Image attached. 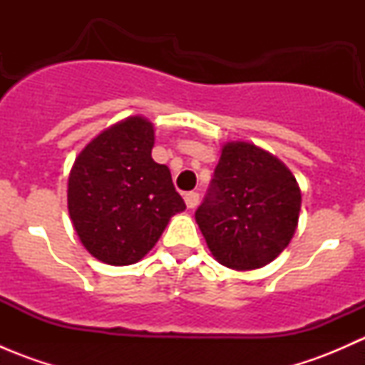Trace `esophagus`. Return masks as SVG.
<instances>
[{
  "label": "esophagus",
  "mask_w": 365,
  "mask_h": 365,
  "mask_svg": "<svg viewBox=\"0 0 365 365\" xmlns=\"http://www.w3.org/2000/svg\"><path fill=\"white\" fill-rule=\"evenodd\" d=\"M183 200H185L187 208H196L197 203H200V194L190 190V192H187L185 196H183Z\"/></svg>",
  "instance_id": "1"
}]
</instances>
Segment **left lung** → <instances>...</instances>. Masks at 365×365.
Masks as SVG:
<instances>
[{"label": "left lung", "mask_w": 365, "mask_h": 365, "mask_svg": "<svg viewBox=\"0 0 365 365\" xmlns=\"http://www.w3.org/2000/svg\"><path fill=\"white\" fill-rule=\"evenodd\" d=\"M300 206V187L277 157L252 143L230 141L220 150L196 222L220 264L247 272L288 247Z\"/></svg>", "instance_id": "8db88e82"}]
</instances>
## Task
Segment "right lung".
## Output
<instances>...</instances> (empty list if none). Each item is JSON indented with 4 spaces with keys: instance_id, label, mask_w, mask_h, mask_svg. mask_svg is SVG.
<instances>
[{
    "instance_id": "right-lung-1",
    "label": "right lung",
    "mask_w": 365,
    "mask_h": 365,
    "mask_svg": "<svg viewBox=\"0 0 365 365\" xmlns=\"http://www.w3.org/2000/svg\"><path fill=\"white\" fill-rule=\"evenodd\" d=\"M153 145L152 121L128 116L91 139L70 169L73 230L102 263H138L159 242L169 219L185 210L169 168L152 159Z\"/></svg>"
}]
</instances>
